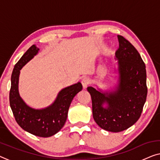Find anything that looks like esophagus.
Instances as JSON below:
<instances>
[{"label":"esophagus","mask_w":160,"mask_h":160,"mask_svg":"<svg viewBox=\"0 0 160 160\" xmlns=\"http://www.w3.org/2000/svg\"><path fill=\"white\" fill-rule=\"evenodd\" d=\"M89 78H87V77L83 78L82 81V86H83V88H84V89H86V88L87 87L88 84H89Z\"/></svg>","instance_id":"34e87169"}]
</instances>
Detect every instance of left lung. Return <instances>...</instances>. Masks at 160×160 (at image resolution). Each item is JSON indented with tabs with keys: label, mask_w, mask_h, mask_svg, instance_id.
Wrapping results in <instances>:
<instances>
[{
	"label": "left lung",
	"mask_w": 160,
	"mask_h": 160,
	"mask_svg": "<svg viewBox=\"0 0 160 160\" xmlns=\"http://www.w3.org/2000/svg\"><path fill=\"white\" fill-rule=\"evenodd\" d=\"M118 40L116 84L108 90L97 86V89L87 87L94 121L101 128L115 133L130 128L137 121L147 95V71L142 57L123 37L118 35Z\"/></svg>",
	"instance_id": "1"
}]
</instances>
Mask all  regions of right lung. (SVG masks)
<instances>
[{"label": "right lung", "mask_w": 160, "mask_h": 160, "mask_svg": "<svg viewBox=\"0 0 160 160\" xmlns=\"http://www.w3.org/2000/svg\"><path fill=\"white\" fill-rule=\"evenodd\" d=\"M40 49L31 46L15 65L11 75L9 101L16 121L24 131L40 137H50L63 128L73 97L82 89L81 82L62 89L55 101L45 108L30 107L21 97L18 92L20 70L38 54Z\"/></svg>", "instance_id": "obj_1"}]
</instances>
